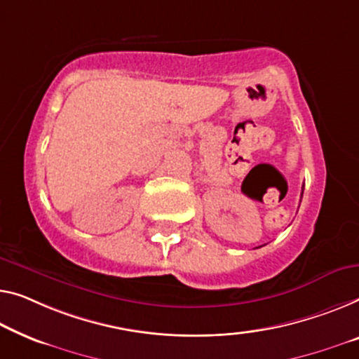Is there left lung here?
<instances>
[{
    "label": "left lung",
    "instance_id": "obj_1",
    "mask_svg": "<svg viewBox=\"0 0 359 359\" xmlns=\"http://www.w3.org/2000/svg\"><path fill=\"white\" fill-rule=\"evenodd\" d=\"M302 195H303V191H302Z\"/></svg>",
    "mask_w": 359,
    "mask_h": 359
}]
</instances>
